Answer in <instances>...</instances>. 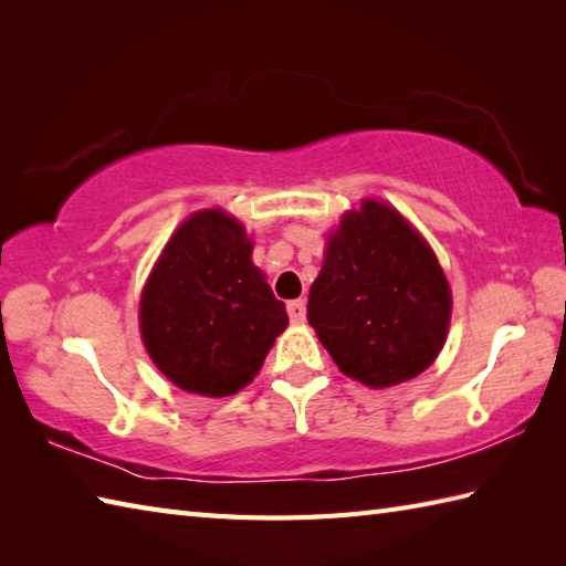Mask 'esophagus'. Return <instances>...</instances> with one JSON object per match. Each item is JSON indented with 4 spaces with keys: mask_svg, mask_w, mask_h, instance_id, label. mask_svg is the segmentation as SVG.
Wrapping results in <instances>:
<instances>
[{
    "mask_svg": "<svg viewBox=\"0 0 566 566\" xmlns=\"http://www.w3.org/2000/svg\"><path fill=\"white\" fill-rule=\"evenodd\" d=\"M286 314H290V318L294 323H304V318H306V302H304V298H294V302L286 304Z\"/></svg>",
    "mask_w": 566,
    "mask_h": 566,
    "instance_id": "obj_1",
    "label": "esophagus"
}]
</instances>
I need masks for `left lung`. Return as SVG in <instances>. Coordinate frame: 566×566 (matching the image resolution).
Returning <instances> with one entry per match:
<instances>
[{
    "label": "left lung",
    "mask_w": 566,
    "mask_h": 566,
    "mask_svg": "<svg viewBox=\"0 0 566 566\" xmlns=\"http://www.w3.org/2000/svg\"><path fill=\"white\" fill-rule=\"evenodd\" d=\"M452 296L428 243L381 201L343 216L311 284L306 316L343 375L384 389L444 345Z\"/></svg>",
    "instance_id": "8db88e82"
}]
</instances>
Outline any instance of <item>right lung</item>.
<instances>
[{
	"instance_id": "add662e5",
	"label": "right lung",
	"mask_w": 566,
	"mask_h": 566,
	"mask_svg": "<svg viewBox=\"0 0 566 566\" xmlns=\"http://www.w3.org/2000/svg\"><path fill=\"white\" fill-rule=\"evenodd\" d=\"M250 255L245 228L209 209L179 226L155 262L140 296V333L153 363L179 389H243L290 323Z\"/></svg>"
}]
</instances>
